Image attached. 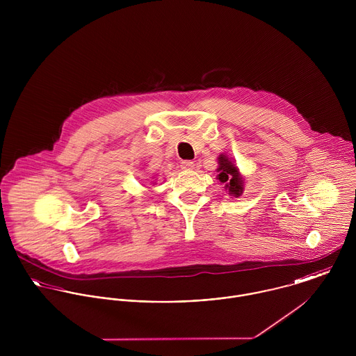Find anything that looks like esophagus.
Returning <instances> with one entry per match:
<instances>
[{"label":"esophagus","mask_w":356,"mask_h":356,"mask_svg":"<svg viewBox=\"0 0 356 356\" xmlns=\"http://www.w3.org/2000/svg\"><path fill=\"white\" fill-rule=\"evenodd\" d=\"M181 168L182 170H193L195 168V163L191 160H184L181 161Z\"/></svg>","instance_id":"34e87169"}]
</instances>
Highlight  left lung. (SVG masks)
Returning a JSON list of instances; mask_svg holds the SVG:
<instances>
[{
    "label": "left lung",
    "instance_id": "1",
    "mask_svg": "<svg viewBox=\"0 0 356 356\" xmlns=\"http://www.w3.org/2000/svg\"><path fill=\"white\" fill-rule=\"evenodd\" d=\"M218 172V179L222 184H226V188L229 189L230 195L238 197L243 193V179L240 178L238 168L225 154H220L219 157Z\"/></svg>",
    "mask_w": 356,
    "mask_h": 356
}]
</instances>
